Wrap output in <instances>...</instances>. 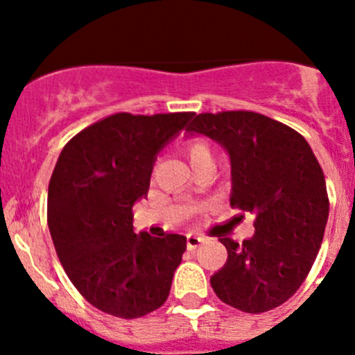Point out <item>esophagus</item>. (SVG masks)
<instances>
[{
	"label": "esophagus",
	"instance_id": "esophagus-1",
	"mask_svg": "<svg viewBox=\"0 0 355 355\" xmlns=\"http://www.w3.org/2000/svg\"><path fill=\"white\" fill-rule=\"evenodd\" d=\"M202 241H204V237H200V235L189 234L187 235V247L189 249H196V247H198Z\"/></svg>",
	"mask_w": 355,
	"mask_h": 355
}]
</instances>
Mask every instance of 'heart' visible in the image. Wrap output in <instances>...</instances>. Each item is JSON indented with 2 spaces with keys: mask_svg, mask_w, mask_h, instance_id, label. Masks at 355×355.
<instances>
[{
  "mask_svg": "<svg viewBox=\"0 0 355 355\" xmlns=\"http://www.w3.org/2000/svg\"><path fill=\"white\" fill-rule=\"evenodd\" d=\"M184 151L189 161H191V164H196L202 157H213V151H211L209 144L202 141V139H191V141H187L184 146Z\"/></svg>",
  "mask_w": 355,
  "mask_h": 355,
  "instance_id": "obj_1",
  "label": "heart"
}]
</instances>
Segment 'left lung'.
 Masks as SVG:
<instances>
[{
	"mask_svg": "<svg viewBox=\"0 0 355 355\" xmlns=\"http://www.w3.org/2000/svg\"><path fill=\"white\" fill-rule=\"evenodd\" d=\"M185 130L227 149L232 207L256 216V232L242 244L220 235L228 259L211 277V287L244 313L282 306L313 268L330 211L313 149L288 125L254 111L200 113Z\"/></svg>",
	"mask_w": 355,
	"mask_h": 355,
	"instance_id": "8db88e82",
	"label": "left lung"
}]
</instances>
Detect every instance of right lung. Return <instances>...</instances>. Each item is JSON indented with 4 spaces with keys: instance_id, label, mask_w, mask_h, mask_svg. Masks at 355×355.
<instances>
[{
    "instance_id": "obj_1",
    "label": "right lung",
    "mask_w": 355,
    "mask_h": 355,
    "mask_svg": "<svg viewBox=\"0 0 355 355\" xmlns=\"http://www.w3.org/2000/svg\"><path fill=\"white\" fill-rule=\"evenodd\" d=\"M196 113H116L68 141L48 189V227L63 270L87 302L135 320L164 304L187 249L178 234H134L156 155Z\"/></svg>"
}]
</instances>
